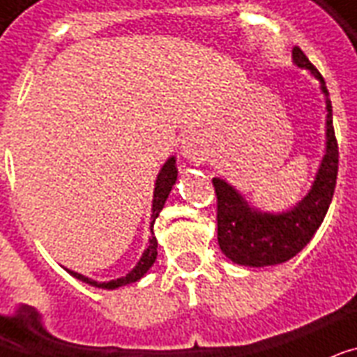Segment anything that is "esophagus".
<instances>
[{
	"label": "esophagus",
	"mask_w": 357,
	"mask_h": 357,
	"mask_svg": "<svg viewBox=\"0 0 357 357\" xmlns=\"http://www.w3.org/2000/svg\"><path fill=\"white\" fill-rule=\"evenodd\" d=\"M181 151H182V156H184V158L192 160V162H197V164L204 162V160H206V156H208L203 139H201L197 134L186 135V137H184V141H182Z\"/></svg>",
	"instance_id": "34e87169"
}]
</instances>
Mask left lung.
<instances>
[{"instance_id":"left-lung-1","label":"left lung","mask_w":357,"mask_h":357,"mask_svg":"<svg viewBox=\"0 0 357 357\" xmlns=\"http://www.w3.org/2000/svg\"><path fill=\"white\" fill-rule=\"evenodd\" d=\"M294 63L307 68L322 82V93L328 96L324 78L317 66L307 59L302 48L292 50ZM328 121H326V154L317 173L311 192L296 208L284 214H261L251 210L236 190L225 181L212 178L218 197V242L225 255L236 264L244 266H272L281 264L302 251L313 238L320 223L330 208L335 192L339 171V145L333 130L331 102L326 98Z\"/></svg>"}]
</instances>
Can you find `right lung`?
Masks as SVG:
<instances>
[{
	"label": "right lung",
	"instance_id": "obj_1",
	"mask_svg": "<svg viewBox=\"0 0 357 357\" xmlns=\"http://www.w3.org/2000/svg\"><path fill=\"white\" fill-rule=\"evenodd\" d=\"M176 165H175V158H169L167 162H165V165L162 167V171H160L158 178H156V188H154V199H153V216H151V227L154 225V220L158 218L160 210L164 208L165 204V199H167V195H169L171 188H173V184H175L176 181ZM151 233H153V229H151ZM156 248H158V242H156V236H153L149 238V245L147 250H145V253H143V257L139 259V262H137V266L132 270V272L126 275V278H121V279H115V281H107V283H96V281H93V279L85 278V275H82V273H76V272H70V275H74V278H78L79 281H84V283H89L93 284V287H98V289H117V287H121V284H128V283H134V281H137V279H141L145 273H147V270L154 264V261H156V255H158V251H156Z\"/></svg>",
	"mask_w": 357,
	"mask_h": 357
}]
</instances>
